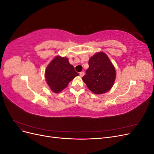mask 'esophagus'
<instances>
[{"label": "esophagus", "mask_w": 154, "mask_h": 154, "mask_svg": "<svg viewBox=\"0 0 154 154\" xmlns=\"http://www.w3.org/2000/svg\"><path fill=\"white\" fill-rule=\"evenodd\" d=\"M84 74H85V72H83V71H82V72H80V76L81 77H83V76H84Z\"/></svg>", "instance_id": "1"}]
</instances>
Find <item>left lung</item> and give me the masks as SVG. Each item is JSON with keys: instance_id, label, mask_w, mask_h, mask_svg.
Wrapping results in <instances>:
<instances>
[{"instance_id": "8db88e82", "label": "left lung", "mask_w": 154, "mask_h": 154, "mask_svg": "<svg viewBox=\"0 0 154 154\" xmlns=\"http://www.w3.org/2000/svg\"><path fill=\"white\" fill-rule=\"evenodd\" d=\"M88 66L82 78L88 89L96 94L108 92L116 78L115 68L108 57L104 53H97L90 58Z\"/></svg>"}]
</instances>
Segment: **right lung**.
Masks as SVG:
<instances>
[{
    "label": "right lung",
    "instance_id": "add662e5",
    "mask_svg": "<svg viewBox=\"0 0 154 154\" xmlns=\"http://www.w3.org/2000/svg\"><path fill=\"white\" fill-rule=\"evenodd\" d=\"M79 75L68 59L57 57L45 70V79L51 90L58 93L66 88L74 77Z\"/></svg>",
    "mask_w": 154,
    "mask_h": 154
}]
</instances>
